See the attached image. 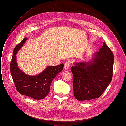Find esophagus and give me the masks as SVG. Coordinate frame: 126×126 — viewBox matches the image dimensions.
Segmentation results:
<instances>
[{"label":"esophagus","instance_id":"esophagus-1","mask_svg":"<svg viewBox=\"0 0 126 126\" xmlns=\"http://www.w3.org/2000/svg\"><path fill=\"white\" fill-rule=\"evenodd\" d=\"M70 67V63L68 61H67L65 62V63L64 64V68L66 69V70H67V69Z\"/></svg>","mask_w":126,"mask_h":126}]
</instances>
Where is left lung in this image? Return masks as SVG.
Listing matches in <instances>:
<instances>
[{
	"label": "left lung",
	"mask_w": 126,
	"mask_h": 126,
	"mask_svg": "<svg viewBox=\"0 0 126 126\" xmlns=\"http://www.w3.org/2000/svg\"><path fill=\"white\" fill-rule=\"evenodd\" d=\"M71 67L73 75L74 95L78 101L100 97L113 77L114 54L103 42L99 52L89 62L74 63Z\"/></svg>",
	"instance_id": "8db88e82"
}]
</instances>
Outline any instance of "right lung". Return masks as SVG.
Masks as SVG:
<instances>
[{
	"label": "right lung",
	"instance_id": "1",
	"mask_svg": "<svg viewBox=\"0 0 126 126\" xmlns=\"http://www.w3.org/2000/svg\"><path fill=\"white\" fill-rule=\"evenodd\" d=\"M27 39L25 37L14 49L10 66V72L16 89L20 94L36 100H41L49 93L52 80L63 70L64 64L49 66L37 75H26L18 68L16 54Z\"/></svg>",
	"mask_w": 126,
	"mask_h": 126
}]
</instances>
